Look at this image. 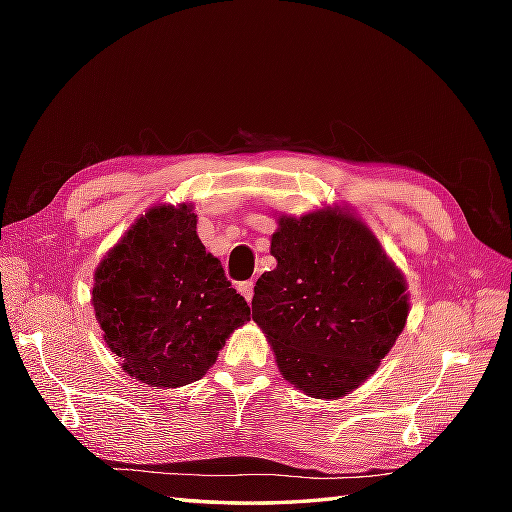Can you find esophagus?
Listing matches in <instances>:
<instances>
[{
    "label": "esophagus",
    "mask_w": 512,
    "mask_h": 512,
    "mask_svg": "<svg viewBox=\"0 0 512 512\" xmlns=\"http://www.w3.org/2000/svg\"><path fill=\"white\" fill-rule=\"evenodd\" d=\"M237 290H239V295H242L248 303H250V299H253V295H255V286H253V281H244V284H239V286H237Z\"/></svg>",
    "instance_id": "esophagus-1"
}]
</instances>
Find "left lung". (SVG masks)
Returning <instances> with one entry per match:
<instances>
[{
	"label": "left lung",
	"instance_id": "1",
	"mask_svg": "<svg viewBox=\"0 0 512 512\" xmlns=\"http://www.w3.org/2000/svg\"><path fill=\"white\" fill-rule=\"evenodd\" d=\"M270 255L277 268L257 279L253 321L281 376L310 398H343L405 330V275L372 228L341 204L279 215Z\"/></svg>",
	"mask_w": 512,
	"mask_h": 512
}]
</instances>
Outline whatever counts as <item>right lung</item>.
Instances as JSON below:
<instances>
[{"label": "right lung", "instance_id": "right-lung-1", "mask_svg": "<svg viewBox=\"0 0 512 512\" xmlns=\"http://www.w3.org/2000/svg\"><path fill=\"white\" fill-rule=\"evenodd\" d=\"M92 306L123 372L156 389L200 380L250 308L198 237L193 204H156L94 270Z\"/></svg>", "mask_w": 512, "mask_h": 512}]
</instances>
